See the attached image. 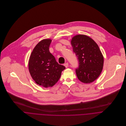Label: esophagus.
<instances>
[{
  "label": "esophagus",
  "instance_id": "1",
  "mask_svg": "<svg viewBox=\"0 0 126 126\" xmlns=\"http://www.w3.org/2000/svg\"><path fill=\"white\" fill-rule=\"evenodd\" d=\"M64 66H65L66 68H67V67H68V63H65L64 64Z\"/></svg>",
  "mask_w": 126,
  "mask_h": 126
}]
</instances>
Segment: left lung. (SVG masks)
I'll use <instances>...</instances> for the list:
<instances>
[{"mask_svg":"<svg viewBox=\"0 0 126 126\" xmlns=\"http://www.w3.org/2000/svg\"><path fill=\"white\" fill-rule=\"evenodd\" d=\"M73 51L78 57L79 67L76 69L78 79L84 83L95 81L101 74L103 56L96 43L85 35H77L71 40Z\"/></svg>","mask_w":126,"mask_h":126,"instance_id":"left-lung-1","label":"left lung"}]
</instances>
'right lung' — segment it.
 <instances>
[{
    "label": "right lung",
    "instance_id": "obj_1",
    "mask_svg": "<svg viewBox=\"0 0 126 126\" xmlns=\"http://www.w3.org/2000/svg\"><path fill=\"white\" fill-rule=\"evenodd\" d=\"M52 42L50 39L39 42L30 55L28 67L30 74L35 82L44 87L53 86L61 78L65 67L59 64L54 56L49 52Z\"/></svg>",
    "mask_w": 126,
    "mask_h": 126
}]
</instances>
